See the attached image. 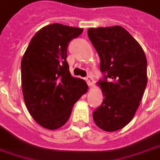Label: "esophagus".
I'll return each instance as SVG.
<instances>
[{"label":"esophagus","mask_w":160,"mask_h":160,"mask_svg":"<svg viewBox=\"0 0 160 160\" xmlns=\"http://www.w3.org/2000/svg\"><path fill=\"white\" fill-rule=\"evenodd\" d=\"M86 81H87V83L88 84V86L89 87H92V85H93V80H92V78L91 76H88L86 78Z\"/></svg>","instance_id":"1"}]
</instances>
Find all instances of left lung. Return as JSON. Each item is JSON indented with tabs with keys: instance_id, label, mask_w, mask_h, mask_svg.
Instances as JSON below:
<instances>
[{
	"instance_id": "8db88e82",
	"label": "left lung",
	"mask_w": 160,
	"mask_h": 160,
	"mask_svg": "<svg viewBox=\"0 0 160 160\" xmlns=\"http://www.w3.org/2000/svg\"><path fill=\"white\" fill-rule=\"evenodd\" d=\"M88 37L99 53L105 80L97 82L103 102L92 113L106 132L125 127L133 119L147 84V61L141 46L120 26L89 28Z\"/></svg>"
}]
</instances>
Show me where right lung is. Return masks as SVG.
Returning <instances> with one entry per match:
<instances>
[{
	"instance_id": "obj_1",
	"label": "right lung",
	"mask_w": 160,
	"mask_h": 160,
	"mask_svg": "<svg viewBox=\"0 0 160 160\" xmlns=\"http://www.w3.org/2000/svg\"><path fill=\"white\" fill-rule=\"evenodd\" d=\"M83 28L53 23L34 34L22 59V88L26 107L36 122L56 130L68 120L88 84L72 77L67 62L69 41Z\"/></svg>"
}]
</instances>
